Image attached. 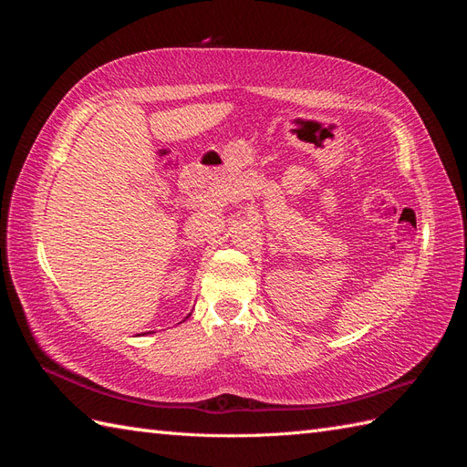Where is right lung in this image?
<instances>
[{
  "label": "right lung",
  "mask_w": 467,
  "mask_h": 467,
  "mask_svg": "<svg viewBox=\"0 0 467 467\" xmlns=\"http://www.w3.org/2000/svg\"><path fill=\"white\" fill-rule=\"evenodd\" d=\"M187 317H189V316H187ZM187 317H185V319H187ZM150 333H151V331H150Z\"/></svg>",
  "instance_id": "right-lung-1"
}]
</instances>
